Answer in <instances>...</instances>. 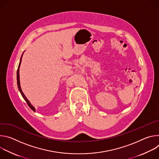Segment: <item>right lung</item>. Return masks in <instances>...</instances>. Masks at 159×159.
Returning <instances> with one entry per match:
<instances>
[{
    "mask_svg": "<svg viewBox=\"0 0 159 159\" xmlns=\"http://www.w3.org/2000/svg\"><path fill=\"white\" fill-rule=\"evenodd\" d=\"M24 53L22 54L21 55V57H20V61H19V66H18V69H17V87H18V89L19 90V92L21 94L22 98H24V99L26 101V102H27L28 105L29 106V107L33 111H36V109L35 107L31 104V102H30V101L27 99V98L25 96V95L24 94L23 92H22V90L21 89V87H20V79H19V67H20V63H21V60H22V55H23Z\"/></svg>",
    "mask_w": 159,
    "mask_h": 159,
    "instance_id": "obj_1",
    "label": "right lung"
}]
</instances>
